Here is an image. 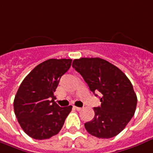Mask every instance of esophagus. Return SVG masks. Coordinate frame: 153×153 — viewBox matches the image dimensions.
<instances>
[{"instance_id": "1", "label": "esophagus", "mask_w": 153, "mask_h": 153, "mask_svg": "<svg viewBox=\"0 0 153 153\" xmlns=\"http://www.w3.org/2000/svg\"><path fill=\"white\" fill-rule=\"evenodd\" d=\"M74 108H75L76 111H80V110L82 109V108H80V107H76V106H74Z\"/></svg>"}]
</instances>
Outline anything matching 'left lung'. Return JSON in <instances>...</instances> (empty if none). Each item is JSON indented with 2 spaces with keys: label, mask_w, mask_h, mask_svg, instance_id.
<instances>
[{
  "label": "left lung",
  "mask_w": 153,
  "mask_h": 153,
  "mask_svg": "<svg viewBox=\"0 0 153 153\" xmlns=\"http://www.w3.org/2000/svg\"><path fill=\"white\" fill-rule=\"evenodd\" d=\"M73 67L82 76L101 105L85 124L88 132L98 138H112L124 129L134 116L137 97L129 79L117 66L101 58L75 59Z\"/></svg>",
  "instance_id": "8db88e82"
}]
</instances>
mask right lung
<instances>
[{"mask_svg": "<svg viewBox=\"0 0 153 153\" xmlns=\"http://www.w3.org/2000/svg\"><path fill=\"white\" fill-rule=\"evenodd\" d=\"M71 59H49L26 76L14 99V112L26 134L36 140L48 139L62 128L72 106L60 107L54 92L60 77L69 69Z\"/></svg>", "mask_w": 153, "mask_h": 153, "instance_id": "right-lung-1", "label": "right lung"}]
</instances>
